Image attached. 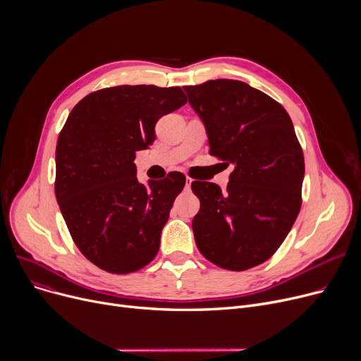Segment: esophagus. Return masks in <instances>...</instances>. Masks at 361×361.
Masks as SVG:
<instances>
[{
    "mask_svg": "<svg viewBox=\"0 0 361 361\" xmlns=\"http://www.w3.org/2000/svg\"><path fill=\"white\" fill-rule=\"evenodd\" d=\"M192 181H193V180H192L190 177H185V187H187V188H190V185H192Z\"/></svg>",
    "mask_w": 361,
    "mask_h": 361,
    "instance_id": "1",
    "label": "esophagus"
}]
</instances>
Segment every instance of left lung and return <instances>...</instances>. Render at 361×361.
<instances>
[{"label":"left lung","mask_w":361,"mask_h":361,"mask_svg":"<svg viewBox=\"0 0 361 361\" xmlns=\"http://www.w3.org/2000/svg\"><path fill=\"white\" fill-rule=\"evenodd\" d=\"M209 137V154L234 164L226 192L193 181L199 252L216 267L247 271L267 262L288 235L301 207L305 157L279 102L228 79L184 86Z\"/></svg>","instance_id":"left-lung-1"}]
</instances>
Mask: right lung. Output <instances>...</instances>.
<instances>
[{
    "label": "right lung",
    "mask_w": 361,
    "mask_h": 361,
    "mask_svg": "<svg viewBox=\"0 0 361 361\" xmlns=\"http://www.w3.org/2000/svg\"><path fill=\"white\" fill-rule=\"evenodd\" d=\"M187 102L181 87L123 85L75 105L55 149V197L82 255L109 274L136 272L155 259L161 233L185 177L140 184L136 152L155 124Z\"/></svg>",
    "instance_id": "right-lung-1"
}]
</instances>
